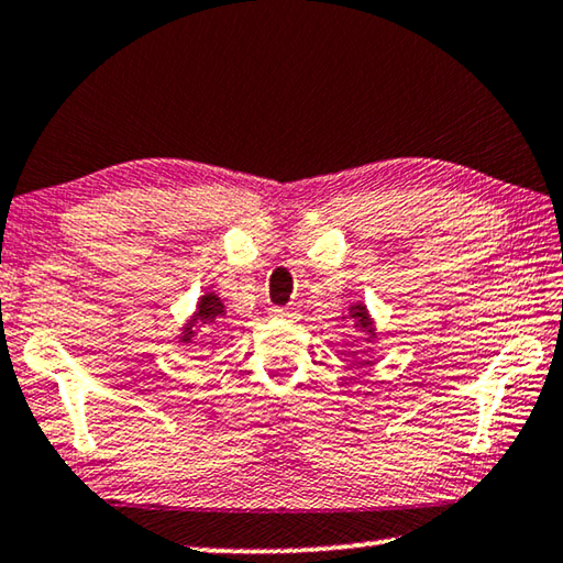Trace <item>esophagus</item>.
<instances>
[{"instance_id": "1", "label": "esophagus", "mask_w": 563, "mask_h": 563, "mask_svg": "<svg viewBox=\"0 0 563 563\" xmlns=\"http://www.w3.org/2000/svg\"><path fill=\"white\" fill-rule=\"evenodd\" d=\"M273 318H295L298 312H295V308H273Z\"/></svg>"}]
</instances>
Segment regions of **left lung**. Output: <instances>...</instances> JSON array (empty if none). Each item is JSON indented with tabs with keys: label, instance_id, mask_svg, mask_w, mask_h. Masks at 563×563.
<instances>
[{
	"label": "left lung",
	"instance_id": "8db88e82",
	"mask_svg": "<svg viewBox=\"0 0 563 563\" xmlns=\"http://www.w3.org/2000/svg\"><path fill=\"white\" fill-rule=\"evenodd\" d=\"M347 316H350V320H352V325H355V330H360L362 335H365V342H373V340L377 338L375 320H373V316H369L367 305H362V302L350 305ZM367 350H369V347H367ZM367 350H365V352H367ZM352 357H355V355H352ZM355 360H357V357H355Z\"/></svg>",
	"mask_w": 563,
	"mask_h": 563
}]
</instances>
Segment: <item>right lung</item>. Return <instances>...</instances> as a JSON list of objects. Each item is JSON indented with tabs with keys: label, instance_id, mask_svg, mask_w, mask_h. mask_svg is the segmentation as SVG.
Wrapping results in <instances>:
<instances>
[{
	"label": "right lung",
	"instance_id": "1",
	"mask_svg": "<svg viewBox=\"0 0 563 563\" xmlns=\"http://www.w3.org/2000/svg\"><path fill=\"white\" fill-rule=\"evenodd\" d=\"M221 318H225V305L223 300L218 298L213 290H206V295H201L196 302V312L186 320V325L180 328L178 332V345H188L190 340L198 335V330H206L221 322Z\"/></svg>",
	"mask_w": 563,
	"mask_h": 563
}]
</instances>
